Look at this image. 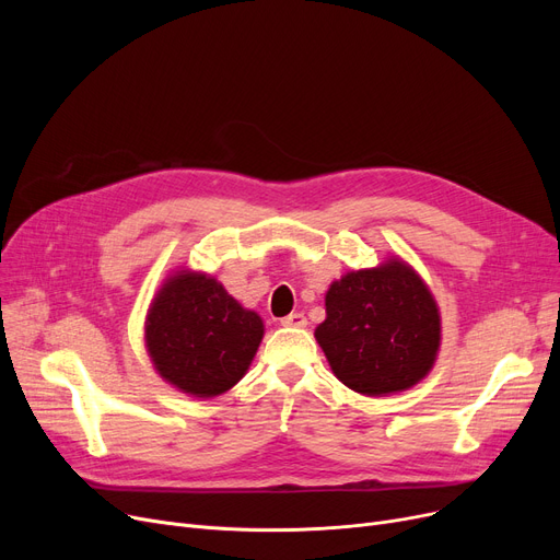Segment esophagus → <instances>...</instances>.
<instances>
[{
  "mask_svg": "<svg viewBox=\"0 0 560 560\" xmlns=\"http://www.w3.org/2000/svg\"><path fill=\"white\" fill-rule=\"evenodd\" d=\"M281 325L283 327H298V329H304L308 322H306V317L302 315V313H290V315H285L283 319H281Z\"/></svg>",
  "mask_w": 560,
  "mask_h": 560,
  "instance_id": "34e87169",
  "label": "esophagus"
}]
</instances>
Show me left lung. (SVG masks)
<instances>
[{"label":"left lung","mask_w":560,"mask_h":560,"mask_svg":"<svg viewBox=\"0 0 560 560\" xmlns=\"http://www.w3.org/2000/svg\"><path fill=\"white\" fill-rule=\"evenodd\" d=\"M315 329L331 372L354 393L388 397L433 370L443 319L427 281L399 256L331 281Z\"/></svg>","instance_id":"obj_1"}]
</instances>
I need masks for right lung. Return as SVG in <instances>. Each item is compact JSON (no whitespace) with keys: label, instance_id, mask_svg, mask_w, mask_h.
<instances>
[{"label":"right lung","instance_id":"right-lung-1","mask_svg":"<svg viewBox=\"0 0 560 560\" xmlns=\"http://www.w3.org/2000/svg\"><path fill=\"white\" fill-rule=\"evenodd\" d=\"M265 325L211 275L172 270L147 308L144 347L156 374L184 395L213 399L247 374Z\"/></svg>","mask_w":560,"mask_h":560}]
</instances>
